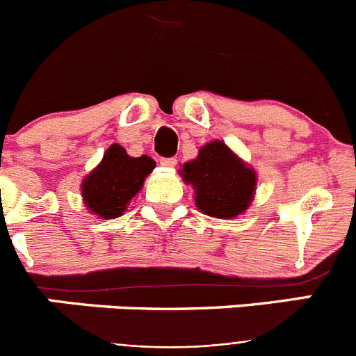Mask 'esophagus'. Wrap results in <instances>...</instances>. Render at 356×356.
I'll use <instances>...</instances> for the list:
<instances>
[{
	"label": "esophagus",
	"mask_w": 356,
	"mask_h": 356,
	"mask_svg": "<svg viewBox=\"0 0 356 356\" xmlns=\"http://www.w3.org/2000/svg\"><path fill=\"white\" fill-rule=\"evenodd\" d=\"M160 163H162L163 168H175L176 163H178V160L172 159V156H171V159H162V160H160Z\"/></svg>",
	"instance_id": "34e87169"
}]
</instances>
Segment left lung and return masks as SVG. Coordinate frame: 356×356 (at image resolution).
<instances>
[{"instance_id": "8db88e82", "label": "left lung", "mask_w": 356, "mask_h": 356, "mask_svg": "<svg viewBox=\"0 0 356 356\" xmlns=\"http://www.w3.org/2000/svg\"><path fill=\"white\" fill-rule=\"evenodd\" d=\"M196 194V207L217 219H234L246 212L257 188V172L242 162L222 140L201 147L180 171Z\"/></svg>"}]
</instances>
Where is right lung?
<instances>
[{"label":"right lung","instance_id":"right-lung-1","mask_svg":"<svg viewBox=\"0 0 356 356\" xmlns=\"http://www.w3.org/2000/svg\"><path fill=\"white\" fill-rule=\"evenodd\" d=\"M155 165V160L147 155L134 159L124 147L112 144L97 168L81 181V196L87 210L102 219L122 216Z\"/></svg>","mask_w":356,"mask_h":356}]
</instances>
